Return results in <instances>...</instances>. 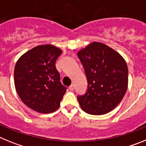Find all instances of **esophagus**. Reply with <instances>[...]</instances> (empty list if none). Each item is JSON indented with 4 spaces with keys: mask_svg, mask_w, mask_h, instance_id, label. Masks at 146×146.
<instances>
[{
    "mask_svg": "<svg viewBox=\"0 0 146 146\" xmlns=\"http://www.w3.org/2000/svg\"><path fill=\"white\" fill-rule=\"evenodd\" d=\"M69 90H70V91H74V85L72 84V85H71L70 86H69Z\"/></svg>",
    "mask_w": 146,
    "mask_h": 146,
    "instance_id": "obj_1",
    "label": "esophagus"
}]
</instances>
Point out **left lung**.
Returning <instances> with one entry per match:
<instances>
[{
	"instance_id": "left-lung-1",
	"label": "left lung",
	"mask_w": 146,
	"mask_h": 146,
	"mask_svg": "<svg viewBox=\"0 0 146 146\" xmlns=\"http://www.w3.org/2000/svg\"><path fill=\"white\" fill-rule=\"evenodd\" d=\"M78 58L88 80L87 92L77 96L83 111L104 115L121 102L128 87V68L123 58L108 45L93 42L80 50Z\"/></svg>"
}]
</instances>
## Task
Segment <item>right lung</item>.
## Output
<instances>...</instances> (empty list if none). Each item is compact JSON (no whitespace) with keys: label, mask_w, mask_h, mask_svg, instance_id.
I'll list each match as a JSON object with an SVG mask.
<instances>
[{"label":"right lung","mask_w":146,"mask_h":146,"mask_svg":"<svg viewBox=\"0 0 146 146\" xmlns=\"http://www.w3.org/2000/svg\"><path fill=\"white\" fill-rule=\"evenodd\" d=\"M61 53L62 50L53 45H39L25 52L16 63L17 94L26 106L38 113L55 111L66 91L55 67Z\"/></svg>","instance_id":"add662e5"}]
</instances>
